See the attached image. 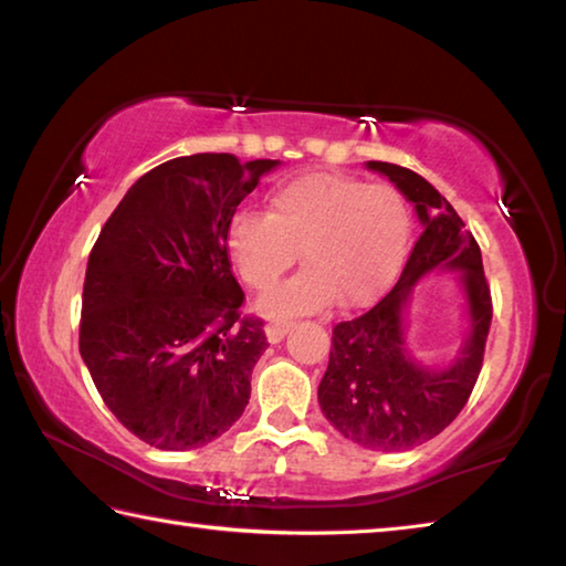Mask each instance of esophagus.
<instances>
[{
  "label": "esophagus",
  "instance_id": "esophagus-1",
  "mask_svg": "<svg viewBox=\"0 0 566 566\" xmlns=\"http://www.w3.org/2000/svg\"><path fill=\"white\" fill-rule=\"evenodd\" d=\"M290 329H292V322H286V319H270V322H266V327H264L266 339H270L272 344L282 342L284 334Z\"/></svg>",
  "mask_w": 566,
  "mask_h": 566
}]
</instances>
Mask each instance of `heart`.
Listing matches in <instances>:
<instances>
[{"mask_svg": "<svg viewBox=\"0 0 566 566\" xmlns=\"http://www.w3.org/2000/svg\"><path fill=\"white\" fill-rule=\"evenodd\" d=\"M411 214L401 191L337 171H310L276 187L266 214L239 209L224 232L237 274L254 292H270L292 270H304L262 302L266 314L367 306L385 294L405 264Z\"/></svg>", "mask_w": 566, "mask_h": 566, "instance_id": "1", "label": "heart"}]
</instances>
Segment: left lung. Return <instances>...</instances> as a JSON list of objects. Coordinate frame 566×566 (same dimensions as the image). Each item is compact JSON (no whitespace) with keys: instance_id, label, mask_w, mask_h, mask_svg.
<instances>
[{"instance_id":"obj_1","label":"left lung","mask_w":566,"mask_h":566,"mask_svg":"<svg viewBox=\"0 0 566 566\" xmlns=\"http://www.w3.org/2000/svg\"><path fill=\"white\" fill-rule=\"evenodd\" d=\"M367 167L389 177L415 202L421 234L385 300L332 329L319 405L334 429L359 447L407 452L444 432L469 401L484 361L492 294L476 239L454 207L417 171L389 161H367ZM442 265L463 274L473 327L463 354L447 370H427L408 359L400 312L410 286Z\"/></svg>"}]
</instances>
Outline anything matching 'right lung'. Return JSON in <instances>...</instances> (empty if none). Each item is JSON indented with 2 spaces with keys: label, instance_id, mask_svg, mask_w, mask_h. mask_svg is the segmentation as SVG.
<instances>
[{
  "label": "right lung",
  "instance_id": "1",
  "mask_svg": "<svg viewBox=\"0 0 566 566\" xmlns=\"http://www.w3.org/2000/svg\"><path fill=\"white\" fill-rule=\"evenodd\" d=\"M276 159L177 157L134 181L92 247L80 354L124 427L185 452L242 417L249 379L270 347L260 317L239 312L224 232Z\"/></svg>",
  "mask_w": 566,
  "mask_h": 566
}]
</instances>
